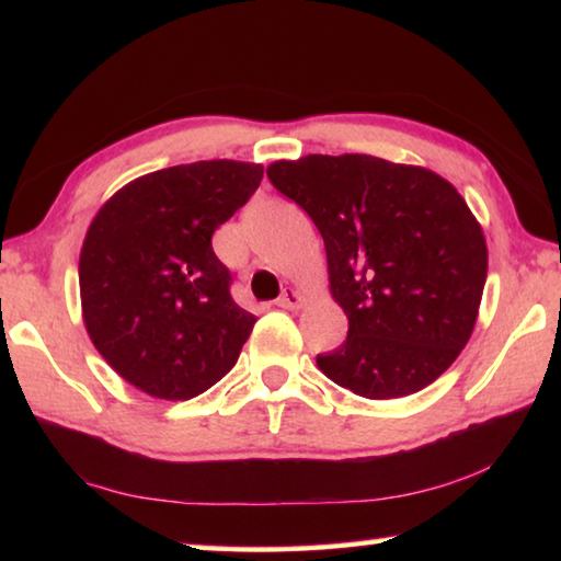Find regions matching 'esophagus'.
<instances>
[{"instance_id":"1","label":"esophagus","mask_w":561,"mask_h":561,"mask_svg":"<svg viewBox=\"0 0 561 561\" xmlns=\"http://www.w3.org/2000/svg\"><path fill=\"white\" fill-rule=\"evenodd\" d=\"M301 304H304V294L297 291V289H291V287L284 289L279 294V299H277V307H282V309H299Z\"/></svg>"}]
</instances>
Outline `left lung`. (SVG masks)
Here are the masks:
<instances>
[{"mask_svg":"<svg viewBox=\"0 0 561 561\" xmlns=\"http://www.w3.org/2000/svg\"><path fill=\"white\" fill-rule=\"evenodd\" d=\"M267 175L324 237L331 297L348 317L344 344L317 356L321 371L374 401L448 371L488 277L485 234L458 190L360 153L277 160Z\"/></svg>","mask_w":561,"mask_h":561,"instance_id":"8db88e82","label":"left lung"}]
</instances>
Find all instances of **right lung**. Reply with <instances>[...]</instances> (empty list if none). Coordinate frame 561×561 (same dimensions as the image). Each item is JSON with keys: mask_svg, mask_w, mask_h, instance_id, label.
Returning a JSON list of instances; mask_svg holds the SVG:
<instances>
[{"mask_svg": "<svg viewBox=\"0 0 561 561\" xmlns=\"http://www.w3.org/2000/svg\"><path fill=\"white\" fill-rule=\"evenodd\" d=\"M264 168L201 160L123 185L81 247L83 324L140 391L187 401L237 364L254 314L237 307L213 232L260 187Z\"/></svg>", "mask_w": 561, "mask_h": 561, "instance_id": "add662e5", "label": "right lung"}]
</instances>
